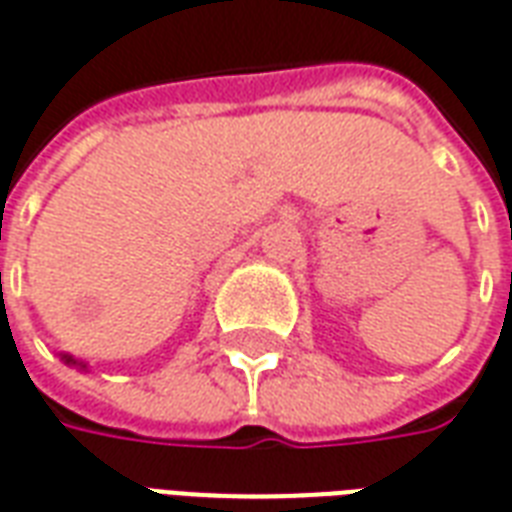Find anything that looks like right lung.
Masks as SVG:
<instances>
[{"label": "right lung", "instance_id": "1", "mask_svg": "<svg viewBox=\"0 0 512 512\" xmlns=\"http://www.w3.org/2000/svg\"><path fill=\"white\" fill-rule=\"evenodd\" d=\"M63 361H65V364H76V366H82V369H85V364H79V361H74L71 355H63Z\"/></svg>", "mask_w": 512, "mask_h": 512}]
</instances>
